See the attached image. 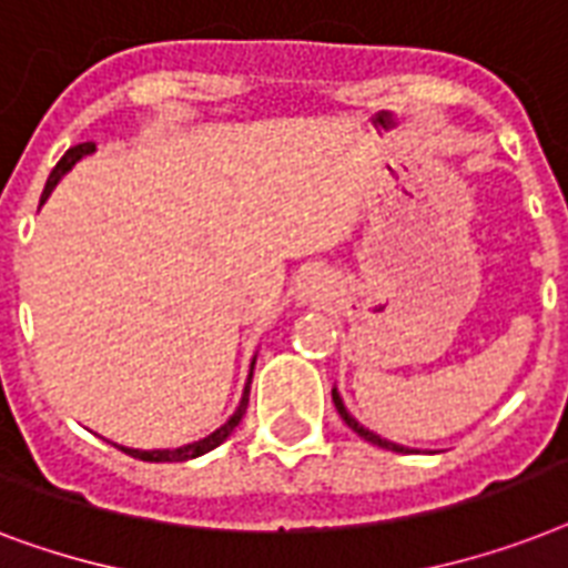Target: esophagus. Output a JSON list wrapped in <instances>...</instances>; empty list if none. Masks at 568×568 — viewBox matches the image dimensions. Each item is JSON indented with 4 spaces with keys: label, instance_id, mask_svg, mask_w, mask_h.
I'll return each instance as SVG.
<instances>
[{
    "label": "esophagus",
    "instance_id": "obj_1",
    "mask_svg": "<svg viewBox=\"0 0 568 568\" xmlns=\"http://www.w3.org/2000/svg\"><path fill=\"white\" fill-rule=\"evenodd\" d=\"M322 287H320V281H305L302 287H298V298H313V296H320Z\"/></svg>",
    "mask_w": 568,
    "mask_h": 568
}]
</instances>
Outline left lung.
<instances>
[{
  "label": "left lung",
  "mask_w": 568,
  "mask_h": 568,
  "mask_svg": "<svg viewBox=\"0 0 568 568\" xmlns=\"http://www.w3.org/2000/svg\"><path fill=\"white\" fill-rule=\"evenodd\" d=\"M331 398H334V407H337V413H339V416H343V422H346L348 428L355 430L357 437H363V439H366V443H372V446H378V448H389V452H402V455H405V452H410V448H405V446H398V443H389V439L378 437V434H375V430H369V428H363L361 422H357V419H355V416H352V413H348V410H346V405H343V398H339L337 387L331 389Z\"/></svg>",
  "instance_id": "left-lung-1"
}]
</instances>
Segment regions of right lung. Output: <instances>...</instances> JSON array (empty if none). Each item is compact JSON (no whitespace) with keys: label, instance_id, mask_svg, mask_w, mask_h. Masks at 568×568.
Masks as SVG:
<instances>
[{"label":"right lung","instance_id":"1","mask_svg":"<svg viewBox=\"0 0 568 568\" xmlns=\"http://www.w3.org/2000/svg\"><path fill=\"white\" fill-rule=\"evenodd\" d=\"M93 152H97V143H79V146L67 149V155L54 163L52 175H49L47 187H43V199H40V205L47 202L49 193L54 190V184H58V181H61L63 175H67V172H70L72 166L81 161V158L93 155ZM252 369H255V361H252ZM248 384H252V372H248V381H246V387H243V398H240L237 410L231 413V419L225 422V425H220V428L213 430V434H207L205 439H196V443H187V446H179V448H152V452H143V448H125V446H116V443H113V446L122 448L125 455L138 457V460H149V464H181V460H193V457H199V455H207L211 448H216L220 443H225V439L231 437V430L237 428L240 419H243V413H246V407H248Z\"/></svg>","mask_w":568,"mask_h":568}]
</instances>
